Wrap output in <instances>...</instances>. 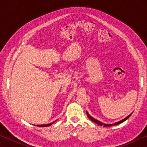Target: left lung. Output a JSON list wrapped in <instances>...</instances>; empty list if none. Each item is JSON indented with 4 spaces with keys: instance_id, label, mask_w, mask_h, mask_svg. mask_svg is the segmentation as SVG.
I'll return each instance as SVG.
<instances>
[{
    "instance_id": "obj_1",
    "label": "left lung",
    "mask_w": 147,
    "mask_h": 147,
    "mask_svg": "<svg viewBox=\"0 0 147 147\" xmlns=\"http://www.w3.org/2000/svg\"><path fill=\"white\" fill-rule=\"evenodd\" d=\"M86 113H87V115H88V117H89V119H90L92 121L94 122V123H96V124H99V125H100V126H104V127H106V126L107 127V126H111L117 125V124H121V123H123L124 121H125L126 120H127V119H128L129 117H130L131 116V114H132V113H130V115H128L127 117H125V118L123 119H122V120H121L120 121L117 122V123H113V124H104V123H102V122H100V121H98V120H96V119H95L94 118H93V117H91V116L90 115H89V114L88 113V111H86Z\"/></svg>"
}]
</instances>
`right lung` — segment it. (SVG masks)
<instances>
[{"mask_svg": "<svg viewBox=\"0 0 147 147\" xmlns=\"http://www.w3.org/2000/svg\"><path fill=\"white\" fill-rule=\"evenodd\" d=\"M54 122H56V121H54V122H53V123H49V124H38V126H39V127H47V126H51V124H53V123H54Z\"/></svg>", "mask_w": 147, "mask_h": 147, "instance_id": "add662e5", "label": "right lung"}]
</instances>
